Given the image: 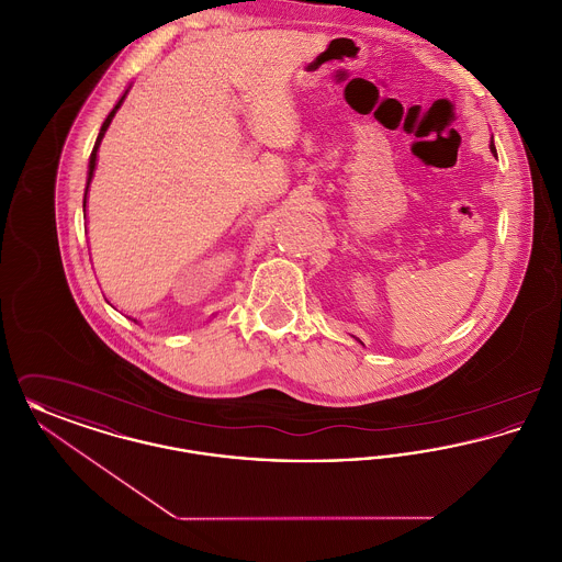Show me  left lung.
<instances>
[{
  "mask_svg": "<svg viewBox=\"0 0 562 562\" xmlns=\"http://www.w3.org/2000/svg\"><path fill=\"white\" fill-rule=\"evenodd\" d=\"M491 151L497 156V151H495V145H493V140H491Z\"/></svg>",
  "mask_w": 562,
  "mask_h": 562,
  "instance_id": "8db88e82",
  "label": "left lung"
}]
</instances>
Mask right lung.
Wrapping results in <instances>:
<instances>
[{
	"label": "right lung",
	"instance_id": "right-lung-1",
	"mask_svg": "<svg viewBox=\"0 0 562 562\" xmlns=\"http://www.w3.org/2000/svg\"><path fill=\"white\" fill-rule=\"evenodd\" d=\"M126 94H128V90L122 94V99L117 101V105L111 109V113H109L108 117H105V122H103V126H101V133L97 136V143H94V149H92V154H90V164H88V183H86V193H83V213H86V195H88V188H90V181H92V177H94V170H97V154H99V147H101V140H103V136L108 133L109 124H111V120H113V115L117 113V109L122 108V103H124V99H126ZM83 218H86V214H83Z\"/></svg>",
	"mask_w": 562,
	"mask_h": 562
}]
</instances>
